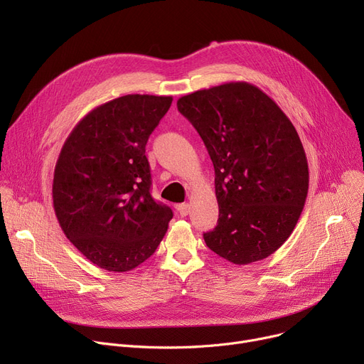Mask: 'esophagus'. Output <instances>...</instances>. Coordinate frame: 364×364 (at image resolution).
Wrapping results in <instances>:
<instances>
[{
    "label": "esophagus",
    "instance_id": "obj_1",
    "mask_svg": "<svg viewBox=\"0 0 364 364\" xmlns=\"http://www.w3.org/2000/svg\"><path fill=\"white\" fill-rule=\"evenodd\" d=\"M177 211H178V214H180L181 217H186V215L188 214V211H190L188 203H180V205L177 206Z\"/></svg>",
    "mask_w": 364,
    "mask_h": 364
}]
</instances>
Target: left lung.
<instances>
[{"instance_id": "obj_1", "label": "left lung", "mask_w": 364, "mask_h": 364, "mask_svg": "<svg viewBox=\"0 0 364 364\" xmlns=\"http://www.w3.org/2000/svg\"><path fill=\"white\" fill-rule=\"evenodd\" d=\"M215 169L218 224L203 239L236 265L270 257L294 232L309 193L298 132L258 87L232 81L177 100Z\"/></svg>"}]
</instances>
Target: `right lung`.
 Listing matches in <instances>:
<instances>
[{
  "label": "right lung",
  "mask_w": 364,
  "mask_h": 364,
  "mask_svg": "<svg viewBox=\"0 0 364 364\" xmlns=\"http://www.w3.org/2000/svg\"><path fill=\"white\" fill-rule=\"evenodd\" d=\"M171 95L127 94L90 110L68 136L53 177V208L87 259L129 272L156 251L172 218L150 195L146 144Z\"/></svg>",
  "instance_id": "obj_1"
}]
</instances>
